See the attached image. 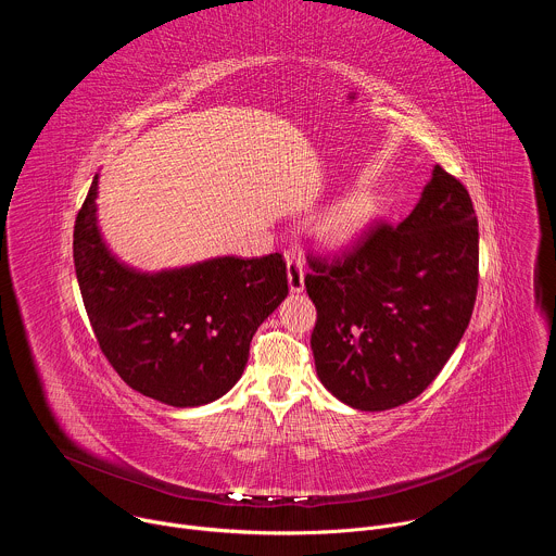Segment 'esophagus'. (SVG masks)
Instances as JSON below:
<instances>
[{"label":"esophagus","instance_id":"34e87169","mask_svg":"<svg viewBox=\"0 0 556 556\" xmlns=\"http://www.w3.org/2000/svg\"><path fill=\"white\" fill-rule=\"evenodd\" d=\"M286 264H288V286H290V290L301 292L303 290V279H305L301 257H296L294 253H288Z\"/></svg>","mask_w":556,"mask_h":556}]
</instances>
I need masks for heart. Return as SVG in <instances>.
<instances>
[{
    "label": "heart",
    "mask_w": 556,
    "mask_h": 556,
    "mask_svg": "<svg viewBox=\"0 0 556 556\" xmlns=\"http://www.w3.org/2000/svg\"><path fill=\"white\" fill-rule=\"evenodd\" d=\"M374 217V204L365 198H350L332 206L316 226L319 240L330 249H343L356 242Z\"/></svg>",
    "instance_id": "b5f03b06"
}]
</instances>
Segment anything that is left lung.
Segmentation results:
<instances>
[{"mask_svg": "<svg viewBox=\"0 0 556 556\" xmlns=\"http://www.w3.org/2000/svg\"><path fill=\"white\" fill-rule=\"evenodd\" d=\"M316 374L361 412L420 395L462 341L478 294L480 232L466 187L433 167L414 211L374 224L343 257H307Z\"/></svg>", "mask_w": 556, "mask_h": 556, "instance_id": "8db88e82", "label": "left lung"}]
</instances>
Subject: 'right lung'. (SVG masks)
<instances>
[{"label": "right lung", "mask_w": 556, "mask_h": 556, "mask_svg": "<svg viewBox=\"0 0 556 556\" xmlns=\"http://www.w3.org/2000/svg\"><path fill=\"white\" fill-rule=\"evenodd\" d=\"M99 176L74 224V268L99 348L138 393L172 407L217 401L242 378L253 334L288 294L279 253L213 257L142 273L123 264L97 217Z\"/></svg>", "instance_id": "1"}]
</instances>
